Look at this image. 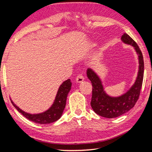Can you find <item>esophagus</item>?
<instances>
[{
  "mask_svg": "<svg viewBox=\"0 0 152 152\" xmlns=\"http://www.w3.org/2000/svg\"><path fill=\"white\" fill-rule=\"evenodd\" d=\"M84 80H85V77H83V75H79L76 77L77 83H82Z\"/></svg>",
  "mask_w": 152,
  "mask_h": 152,
  "instance_id": "esophagus-1",
  "label": "esophagus"
}]
</instances>
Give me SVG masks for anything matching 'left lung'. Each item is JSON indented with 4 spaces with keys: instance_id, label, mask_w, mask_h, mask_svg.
Segmentation results:
<instances>
[{
    "instance_id": "1",
    "label": "left lung",
    "mask_w": 152,
    "mask_h": 152,
    "mask_svg": "<svg viewBox=\"0 0 152 152\" xmlns=\"http://www.w3.org/2000/svg\"><path fill=\"white\" fill-rule=\"evenodd\" d=\"M122 41L125 44L132 45L138 54L139 69L138 76L134 84L129 91L119 97H111L104 91L101 80L93 70L88 68L86 75L92 85L91 107L98 115L106 118H115L127 112L137 103L144 78V59L138 45L131 37L124 33L121 37Z\"/></svg>"
}]
</instances>
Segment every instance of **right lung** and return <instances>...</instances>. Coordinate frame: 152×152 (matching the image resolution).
Returning a JSON list of instances; mask_svg holds the SVG:
<instances>
[{"label":"right lung","instance_id":"add662e5","mask_svg":"<svg viewBox=\"0 0 152 152\" xmlns=\"http://www.w3.org/2000/svg\"><path fill=\"white\" fill-rule=\"evenodd\" d=\"M71 87H72V82L70 79H67L64 81L59 87L52 106L48 110L41 113L30 114L26 113L15 106L12 101V103L16 108V110L27 119L39 124H49L56 121L62 115L64 108L66 107L67 94L70 91Z\"/></svg>","mask_w":152,"mask_h":152}]
</instances>
